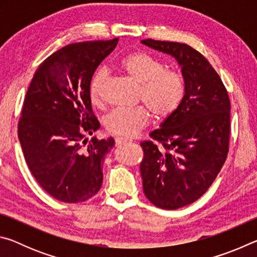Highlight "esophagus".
I'll use <instances>...</instances> for the list:
<instances>
[{"label": "esophagus", "instance_id": "obj_1", "mask_svg": "<svg viewBox=\"0 0 257 257\" xmlns=\"http://www.w3.org/2000/svg\"><path fill=\"white\" fill-rule=\"evenodd\" d=\"M130 141L127 138H122V137H116L115 138V145L116 146H121L123 144H127V143H129Z\"/></svg>", "mask_w": 257, "mask_h": 257}]
</instances>
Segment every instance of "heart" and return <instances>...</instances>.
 Segmentation results:
<instances>
[{"label": "heart", "mask_w": 257, "mask_h": 257, "mask_svg": "<svg viewBox=\"0 0 257 257\" xmlns=\"http://www.w3.org/2000/svg\"><path fill=\"white\" fill-rule=\"evenodd\" d=\"M121 71L139 84L137 101L144 105L118 107L108 113L104 124L107 133L121 137H134L149 123L151 113L156 120H165L179 108L185 97V79L179 72L167 70L164 64L146 52H133L122 56ZM107 71L94 73L89 84V97L95 105L103 104V89Z\"/></svg>", "instance_id": "1"}]
</instances>
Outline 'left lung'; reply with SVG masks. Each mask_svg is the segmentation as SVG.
<instances>
[{
    "instance_id": "1",
    "label": "left lung",
    "mask_w": 257,
    "mask_h": 257,
    "mask_svg": "<svg viewBox=\"0 0 257 257\" xmlns=\"http://www.w3.org/2000/svg\"><path fill=\"white\" fill-rule=\"evenodd\" d=\"M142 43L176 58L185 79L179 108L150 134L151 141L141 143L145 196L155 206L177 210L202 197L223 167L230 98L220 76L191 46L151 38Z\"/></svg>"
}]
</instances>
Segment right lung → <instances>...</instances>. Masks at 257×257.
Segmentation results:
<instances>
[{"mask_svg": "<svg viewBox=\"0 0 257 257\" xmlns=\"http://www.w3.org/2000/svg\"><path fill=\"white\" fill-rule=\"evenodd\" d=\"M119 38L75 43L43 61L26 93L18 136L32 175L47 194L64 203L98 193L102 164L114 139L90 138L99 128L89 84Z\"/></svg>", "mask_w": 257, "mask_h": 257, "instance_id": "add662e5", "label": "right lung"}]
</instances>
